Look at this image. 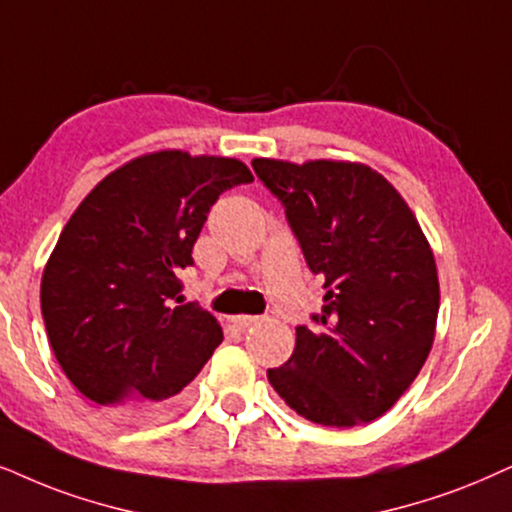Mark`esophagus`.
<instances>
[{
  "instance_id": "obj_1",
  "label": "esophagus",
  "mask_w": 512,
  "mask_h": 512,
  "mask_svg": "<svg viewBox=\"0 0 512 512\" xmlns=\"http://www.w3.org/2000/svg\"><path fill=\"white\" fill-rule=\"evenodd\" d=\"M258 320H261L258 315H232L230 317V322L235 324L237 329H247V327H251V324H256Z\"/></svg>"
}]
</instances>
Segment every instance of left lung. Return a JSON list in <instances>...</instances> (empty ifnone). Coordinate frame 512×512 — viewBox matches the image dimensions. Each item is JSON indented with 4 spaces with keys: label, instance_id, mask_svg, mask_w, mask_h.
<instances>
[{
    "label": "left lung",
    "instance_id": "obj_1",
    "mask_svg": "<svg viewBox=\"0 0 512 512\" xmlns=\"http://www.w3.org/2000/svg\"><path fill=\"white\" fill-rule=\"evenodd\" d=\"M254 171L282 199L324 308L298 327L270 386L298 416L353 428L383 416L433 348L440 280L428 237L395 185L348 159L256 157Z\"/></svg>",
    "mask_w": 512,
    "mask_h": 512
}]
</instances>
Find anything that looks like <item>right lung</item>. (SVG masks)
I'll use <instances>...</instances> for the list:
<instances>
[{
	"mask_svg": "<svg viewBox=\"0 0 512 512\" xmlns=\"http://www.w3.org/2000/svg\"><path fill=\"white\" fill-rule=\"evenodd\" d=\"M254 174L235 157L155 150L86 195L42 272V315L58 364L112 418H157L223 341L218 320L181 301L178 270L211 204Z\"/></svg>",
	"mask_w": 512,
	"mask_h": 512,
	"instance_id": "add662e5",
	"label": "right lung"
}]
</instances>
